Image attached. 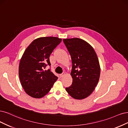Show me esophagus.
I'll return each mask as SVG.
<instances>
[{"label":"esophagus","mask_w":128,"mask_h":128,"mask_svg":"<svg viewBox=\"0 0 128 128\" xmlns=\"http://www.w3.org/2000/svg\"><path fill=\"white\" fill-rule=\"evenodd\" d=\"M64 75H65V73H62V74H60V78H62V77H63Z\"/></svg>","instance_id":"34e87169"}]
</instances>
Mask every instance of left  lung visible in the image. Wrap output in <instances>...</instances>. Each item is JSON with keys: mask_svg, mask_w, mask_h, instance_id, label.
Listing matches in <instances>:
<instances>
[{"mask_svg": "<svg viewBox=\"0 0 128 128\" xmlns=\"http://www.w3.org/2000/svg\"><path fill=\"white\" fill-rule=\"evenodd\" d=\"M63 42L72 63V84L66 90L73 98L83 100L93 92L100 79V68L97 54L91 45L81 39H64Z\"/></svg>", "mask_w": 128, "mask_h": 128, "instance_id": "left-lung-1", "label": "left lung"}]
</instances>
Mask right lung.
<instances>
[{
    "instance_id": "obj_1",
    "label": "right lung",
    "mask_w": 128,
    "mask_h": 128,
    "mask_svg": "<svg viewBox=\"0 0 128 128\" xmlns=\"http://www.w3.org/2000/svg\"><path fill=\"white\" fill-rule=\"evenodd\" d=\"M62 39L54 36L34 40L26 49L20 60L18 74L20 83L30 96L40 98L46 95L58 79L50 70L49 56Z\"/></svg>"
}]
</instances>
